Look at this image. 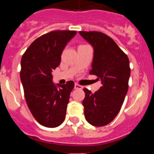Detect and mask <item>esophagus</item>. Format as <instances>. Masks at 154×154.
Instances as JSON below:
<instances>
[{
  "mask_svg": "<svg viewBox=\"0 0 154 154\" xmlns=\"http://www.w3.org/2000/svg\"><path fill=\"white\" fill-rule=\"evenodd\" d=\"M75 89H82V86L79 84H75Z\"/></svg>",
  "mask_w": 154,
  "mask_h": 154,
  "instance_id": "34e87169",
  "label": "esophagus"
}]
</instances>
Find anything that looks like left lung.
<instances>
[{"label":"left lung","instance_id":"obj_1","mask_svg":"<svg viewBox=\"0 0 154 154\" xmlns=\"http://www.w3.org/2000/svg\"><path fill=\"white\" fill-rule=\"evenodd\" d=\"M79 34L94 50L89 74L97 76L96 80L102 84L94 93L83 89L85 118L92 126H106L119 113L127 93L130 61L108 35L98 31H79Z\"/></svg>","mask_w":154,"mask_h":154}]
</instances>
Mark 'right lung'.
I'll list each match as a JSON object with an SVG mask.
<instances>
[{
	"label": "right lung",
	"instance_id": "add662e5",
	"mask_svg": "<svg viewBox=\"0 0 154 154\" xmlns=\"http://www.w3.org/2000/svg\"><path fill=\"white\" fill-rule=\"evenodd\" d=\"M75 31H54L34 41L21 61V77L27 105L37 122L46 127L63 123L73 81L53 83L52 71L61 62L62 51Z\"/></svg>",
	"mask_w": 154,
	"mask_h": 154
}]
</instances>
